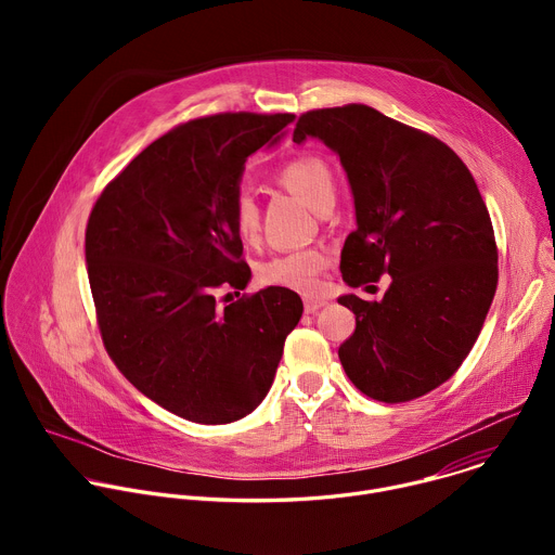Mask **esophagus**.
I'll return each instance as SVG.
<instances>
[{
  "label": "esophagus",
  "mask_w": 555,
  "mask_h": 555,
  "mask_svg": "<svg viewBox=\"0 0 555 555\" xmlns=\"http://www.w3.org/2000/svg\"><path fill=\"white\" fill-rule=\"evenodd\" d=\"M325 305H327V300H325V298H319V296H305V298H302V307H305L307 313L319 311V309L325 307Z\"/></svg>",
  "instance_id": "esophagus-1"
}]
</instances>
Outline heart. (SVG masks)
<instances>
[{
    "mask_svg": "<svg viewBox=\"0 0 555 555\" xmlns=\"http://www.w3.org/2000/svg\"><path fill=\"white\" fill-rule=\"evenodd\" d=\"M276 182L289 195L300 199L315 212H323L325 208L334 206L336 199V182L330 165L321 157L302 155L285 165ZM232 225L236 236L244 244H253L259 232V206L248 191H240L232 202ZM327 259L321 250L307 248L287 255L272 257L270 261L261 263L259 279L266 285L289 287L296 292H307L315 285V276L325 268Z\"/></svg>",
    "mask_w": 555,
    "mask_h": 555,
    "instance_id": "b5f03b06",
    "label": "heart"
}]
</instances>
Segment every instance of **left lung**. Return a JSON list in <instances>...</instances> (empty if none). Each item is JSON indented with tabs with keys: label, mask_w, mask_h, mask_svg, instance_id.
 Segmentation results:
<instances>
[{
	"label": "left lung",
	"mask_w": 555,
	"mask_h": 555,
	"mask_svg": "<svg viewBox=\"0 0 555 555\" xmlns=\"http://www.w3.org/2000/svg\"><path fill=\"white\" fill-rule=\"evenodd\" d=\"M325 142L347 173L356 230L340 272L349 287L390 285L382 300L338 298L356 332L338 358L369 398L409 402L454 375L477 343L499 283L494 228L461 157L435 135L373 107L313 109L294 142Z\"/></svg>",
	"instance_id": "obj_1"
}]
</instances>
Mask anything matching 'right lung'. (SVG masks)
Instances as JSON below:
<instances>
[{
  "label": "right lung",
  "instance_id": "1",
  "mask_svg": "<svg viewBox=\"0 0 555 555\" xmlns=\"http://www.w3.org/2000/svg\"><path fill=\"white\" fill-rule=\"evenodd\" d=\"M294 114H217L151 142L107 184L86 230V263L107 353L157 406L195 424H230L268 395L302 300L246 289L232 225L248 155L281 140Z\"/></svg>",
  "mask_w": 555,
  "mask_h": 555
}]
</instances>
